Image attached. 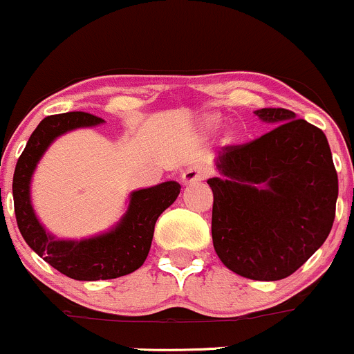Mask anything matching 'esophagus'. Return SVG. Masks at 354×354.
Here are the masks:
<instances>
[{"instance_id": "esophagus-1", "label": "esophagus", "mask_w": 354, "mask_h": 354, "mask_svg": "<svg viewBox=\"0 0 354 354\" xmlns=\"http://www.w3.org/2000/svg\"><path fill=\"white\" fill-rule=\"evenodd\" d=\"M209 170L206 165H201V163H194V165L187 167V169L182 172V182L184 184H194V182L205 180L208 177Z\"/></svg>"}]
</instances>
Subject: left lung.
<instances>
[{
	"instance_id": "1",
	"label": "left lung",
	"mask_w": 354,
	"mask_h": 354,
	"mask_svg": "<svg viewBox=\"0 0 354 354\" xmlns=\"http://www.w3.org/2000/svg\"><path fill=\"white\" fill-rule=\"evenodd\" d=\"M270 131L227 146L216 158L212 237L229 270L281 281L325 243L337 201V172L327 138L286 108L254 111Z\"/></svg>"
}]
</instances>
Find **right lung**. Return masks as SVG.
<instances>
[{"label": "right lung", "instance_id": "add662e5", "mask_svg": "<svg viewBox=\"0 0 354 354\" xmlns=\"http://www.w3.org/2000/svg\"><path fill=\"white\" fill-rule=\"evenodd\" d=\"M103 122L84 111L46 117L27 141L13 174V205L20 234L44 261L75 281H106L138 270L151 248L156 220L180 192V184L176 180L134 191L120 222L89 239L65 241L46 232L30 203V178L41 156L65 132Z\"/></svg>", "mask_w": 354, "mask_h": 354}]
</instances>
